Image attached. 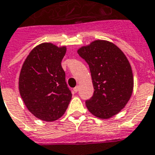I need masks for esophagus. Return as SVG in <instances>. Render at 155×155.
Instances as JSON below:
<instances>
[{
  "label": "esophagus",
  "instance_id": "esophagus-1",
  "mask_svg": "<svg viewBox=\"0 0 155 155\" xmlns=\"http://www.w3.org/2000/svg\"><path fill=\"white\" fill-rule=\"evenodd\" d=\"M79 88H80V87H79V86H77V87H75V88L73 89L74 90V91H75V92H77L78 91H79Z\"/></svg>",
  "mask_w": 155,
  "mask_h": 155
}]
</instances>
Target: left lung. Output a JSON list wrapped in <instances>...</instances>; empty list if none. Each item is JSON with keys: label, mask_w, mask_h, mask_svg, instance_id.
Masks as SVG:
<instances>
[{"label": "left lung", "mask_w": 155, "mask_h": 155, "mask_svg": "<svg viewBox=\"0 0 155 155\" xmlns=\"http://www.w3.org/2000/svg\"><path fill=\"white\" fill-rule=\"evenodd\" d=\"M78 54L90 68L94 95L86 101L93 115L107 119L119 114L131 97L134 76L123 51L110 41L96 40L82 46Z\"/></svg>", "instance_id": "obj_1"}]
</instances>
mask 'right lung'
<instances>
[{
	"label": "right lung",
	"mask_w": 155,
	"mask_h": 155,
	"mask_svg": "<svg viewBox=\"0 0 155 155\" xmlns=\"http://www.w3.org/2000/svg\"><path fill=\"white\" fill-rule=\"evenodd\" d=\"M66 46L42 43L30 51L21 67L19 91L28 110L43 121L64 115L71 99L61 61Z\"/></svg>",
	"instance_id": "obj_1"
}]
</instances>
